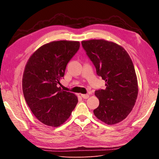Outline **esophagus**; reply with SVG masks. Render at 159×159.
Wrapping results in <instances>:
<instances>
[{"label": "esophagus", "instance_id": "obj_1", "mask_svg": "<svg viewBox=\"0 0 159 159\" xmlns=\"http://www.w3.org/2000/svg\"><path fill=\"white\" fill-rule=\"evenodd\" d=\"M81 97H82L84 99H88L89 97V94H81Z\"/></svg>", "mask_w": 159, "mask_h": 159}]
</instances>
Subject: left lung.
Here are the masks:
<instances>
[{"label": "left lung", "instance_id": "left-lung-1", "mask_svg": "<svg viewBox=\"0 0 159 159\" xmlns=\"http://www.w3.org/2000/svg\"><path fill=\"white\" fill-rule=\"evenodd\" d=\"M83 48L105 81V89L95 91L99 105L95 117L107 125L125 119L131 111L138 95L137 78L133 61L123 48L105 40L81 42Z\"/></svg>", "mask_w": 159, "mask_h": 159}]
</instances>
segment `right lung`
Here are the masks:
<instances>
[{
    "instance_id": "add662e5",
    "label": "right lung",
    "mask_w": 159,
    "mask_h": 159,
    "mask_svg": "<svg viewBox=\"0 0 159 159\" xmlns=\"http://www.w3.org/2000/svg\"><path fill=\"white\" fill-rule=\"evenodd\" d=\"M80 46L77 41L50 42L34 53L25 66L24 96L34 116L46 125L63 124L78 102L75 95L61 89L60 81Z\"/></svg>"
}]
</instances>
